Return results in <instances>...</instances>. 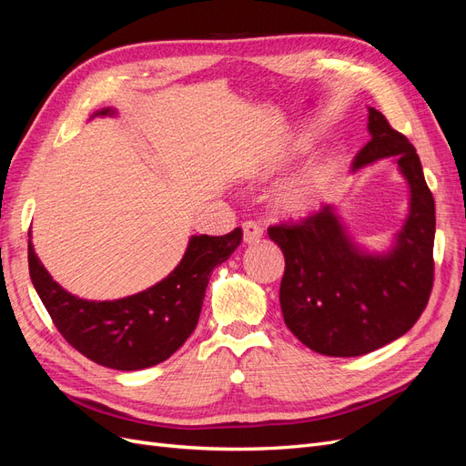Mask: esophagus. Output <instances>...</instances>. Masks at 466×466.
Listing matches in <instances>:
<instances>
[{
    "label": "esophagus",
    "instance_id": "1",
    "mask_svg": "<svg viewBox=\"0 0 466 466\" xmlns=\"http://www.w3.org/2000/svg\"><path fill=\"white\" fill-rule=\"evenodd\" d=\"M243 233H245L243 235L245 237V243L252 245V243H258L260 241L264 229H262V225L257 223V221H245L243 223Z\"/></svg>",
    "mask_w": 466,
    "mask_h": 466
}]
</instances>
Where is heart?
Masks as SVG:
<instances>
[{"label": "heart", "instance_id": "b5f03b06", "mask_svg": "<svg viewBox=\"0 0 466 466\" xmlns=\"http://www.w3.org/2000/svg\"><path fill=\"white\" fill-rule=\"evenodd\" d=\"M332 175V165L322 161L313 163L301 171L298 177L288 180L279 190V204L288 211H305L311 208L320 196L324 185Z\"/></svg>", "mask_w": 466, "mask_h": 466}]
</instances>
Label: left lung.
I'll return each mask as SVG.
<instances>
[{"label": "left lung", "instance_id": "left-lung-1", "mask_svg": "<svg viewBox=\"0 0 466 466\" xmlns=\"http://www.w3.org/2000/svg\"><path fill=\"white\" fill-rule=\"evenodd\" d=\"M370 132L351 171L397 157L412 192L410 216L387 257L363 255L351 245L332 206L268 228L286 257L279 286L284 320L322 356H363L397 340L424 313L433 288L435 202L416 147L375 108Z\"/></svg>", "mask_w": 466, "mask_h": 466}]
</instances>
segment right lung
I'll return each instance as SVG.
<instances>
[{"mask_svg": "<svg viewBox=\"0 0 466 466\" xmlns=\"http://www.w3.org/2000/svg\"><path fill=\"white\" fill-rule=\"evenodd\" d=\"M108 108L98 115H108ZM243 241V229L192 237L180 264L157 286L116 301H86L62 289L29 243L33 286L54 327L87 360L136 371L171 358L198 324L211 270Z\"/></svg>", "mask_w": 466, "mask_h": 466, "instance_id": "1", "label": "right lung"}]
</instances>
